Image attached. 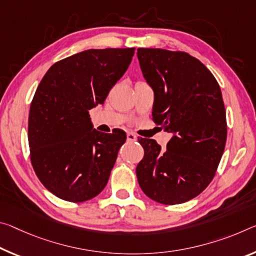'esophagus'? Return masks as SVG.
I'll return each instance as SVG.
<instances>
[{
  "mask_svg": "<svg viewBox=\"0 0 256 256\" xmlns=\"http://www.w3.org/2000/svg\"><path fill=\"white\" fill-rule=\"evenodd\" d=\"M126 138H128V142H134V141H136V136L133 132H128Z\"/></svg>",
  "mask_w": 256,
  "mask_h": 256,
  "instance_id": "obj_1",
  "label": "esophagus"
}]
</instances>
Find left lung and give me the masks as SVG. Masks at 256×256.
I'll list each match as a JSON object with an SVG mask.
<instances>
[{"mask_svg": "<svg viewBox=\"0 0 256 256\" xmlns=\"http://www.w3.org/2000/svg\"><path fill=\"white\" fill-rule=\"evenodd\" d=\"M136 54L155 92L152 120L173 133L165 149L138 138L144 150L136 168L138 182L152 200L182 204L210 184L224 152L222 93L212 72L186 52L140 48Z\"/></svg>", "mask_w": 256, "mask_h": 256, "instance_id": "1", "label": "left lung"}]
</instances>
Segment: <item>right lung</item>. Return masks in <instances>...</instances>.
I'll list each match as a JSON object with an SVG mask.
<instances>
[{"instance_id":"obj_1","label":"right lung","mask_w":256,"mask_h":256,"mask_svg":"<svg viewBox=\"0 0 256 256\" xmlns=\"http://www.w3.org/2000/svg\"><path fill=\"white\" fill-rule=\"evenodd\" d=\"M134 50L91 48L70 56L52 64L36 88L28 116L30 162L60 200H92L107 184L126 134L92 130L90 110L104 104Z\"/></svg>"}]
</instances>
